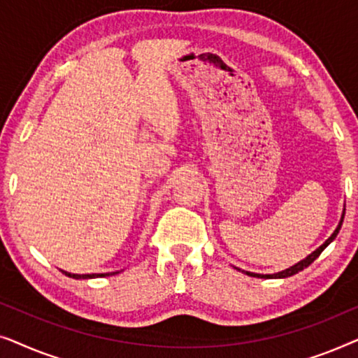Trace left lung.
Wrapping results in <instances>:
<instances>
[{
    "mask_svg": "<svg viewBox=\"0 0 358 358\" xmlns=\"http://www.w3.org/2000/svg\"><path fill=\"white\" fill-rule=\"evenodd\" d=\"M342 222H344V213H342V218H341V223H339V227H337V228H336V231L331 234V238L327 239V241H326L324 244H322V246L317 248L315 252L310 254V256H308L306 259H303L301 262L295 264V266L290 267V268H287V271H282V272H278V273H273V275H261V273H252V272H246V273H248V275H251V277H264V278H273V277H275V278H283V277H290V275H295V273H298V272H300V271H303V268H305V267L310 266L311 262H315V259H316L317 256H320V254H321L322 251H324V248L327 246V244H329V243L332 241V239H334V238L337 236V233H339V229H341V227H342Z\"/></svg>",
    "mask_w": 358,
    "mask_h": 358,
    "instance_id": "obj_1",
    "label": "left lung"
}]
</instances>
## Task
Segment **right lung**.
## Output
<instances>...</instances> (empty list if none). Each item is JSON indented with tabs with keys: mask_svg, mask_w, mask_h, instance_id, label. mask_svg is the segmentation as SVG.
<instances>
[{
	"mask_svg": "<svg viewBox=\"0 0 358 358\" xmlns=\"http://www.w3.org/2000/svg\"><path fill=\"white\" fill-rule=\"evenodd\" d=\"M65 275L71 277V278H96V277H106V275H112V273H85V275H78V273H68L63 272Z\"/></svg>",
	"mask_w": 358,
	"mask_h": 358,
	"instance_id": "right-lung-1",
	"label": "right lung"
}]
</instances>
